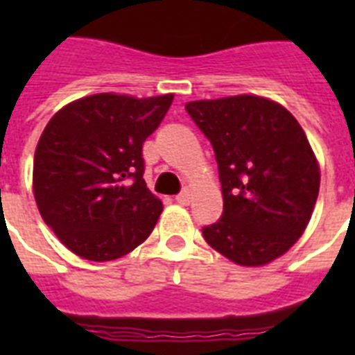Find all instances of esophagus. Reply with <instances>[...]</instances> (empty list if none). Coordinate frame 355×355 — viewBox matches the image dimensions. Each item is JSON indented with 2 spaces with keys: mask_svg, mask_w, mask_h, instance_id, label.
<instances>
[{
  "mask_svg": "<svg viewBox=\"0 0 355 355\" xmlns=\"http://www.w3.org/2000/svg\"><path fill=\"white\" fill-rule=\"evenodd\" d=\"M175 199H177L178 205H189V202H191V191H189V189H184L182 193H178Z\"/></svg>",
  "mask_w": 355,
  "mask_h": 355,
  "instance_id": "34e87169",
  "label": "esophagus"
}]
</instances>
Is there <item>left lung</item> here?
Segmentation results:
<instances>
[{
    "label": "left lung",
    "mask_w": 355,
    "mask_h": 355,
    "mask_svg": "<svg viewBox=\"0 0 355 355\" xmlns=\"http://www.w3.org/2000/svg\"><path fill=\"white\" fill-rule=\"evenodd\" d=\"M186 110L214 145L223 189V217L202 228L206 243L243 267L284 256L319 197V162L300 123L280 103L247 94Z\"/></svg>",
    "instance_id": "1"
}]
</instances>
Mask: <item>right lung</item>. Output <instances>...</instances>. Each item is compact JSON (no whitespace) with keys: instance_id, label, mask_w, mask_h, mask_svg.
<instances>
[{"instance_id":"add662e5","label":"right lung","mask_w":355,"mask_h":355,"mask_svg":"<svg viewBox=\"0 0 355 355\" xmlns=\"http://www.w3.org/2000/svg\"><path fill=\"white\" fill-rule=\"evenodd\" d=\"M173 94H94L68 103L44 128L35 150L33 193L42 219L66 248L112 261L149 237L164 205L144 180V141Z\"/></svg>"}]
</instances>
